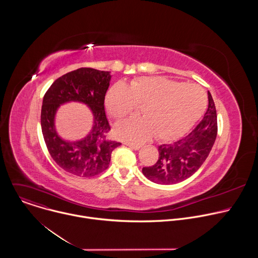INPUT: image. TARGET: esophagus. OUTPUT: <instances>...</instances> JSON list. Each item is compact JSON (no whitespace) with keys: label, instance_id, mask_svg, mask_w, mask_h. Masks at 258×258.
Segmentation results:
<instances>
[{"label":"esophagus","instance_id":"esophagus-1","mask_svg":"<svg viewBox=\"0 0 258 258\" xmlns=\"http://www.w3.org/2000/svg\"><path fill=\"white\" fill-rule=\"evenodd\" d=\"M125 145L127 146V147H130L131 149H134V150H138V149H140L141 148V145H139V144H132V143H125Z\"/></svg>","mask_w":258,"mask_h":258}]
</instances>
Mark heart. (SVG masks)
I'll return each mask as SVG.
<instances>
[{
  "mask_svg": "<svg viewBox=\"0 0 258 258\" xmlns=\"http://www.w3.org/2000/svg\"><path fill=\"white\" fill-rule=\"evenodd\" d=\"M105 104L115 120L133 114L143 106L145 117L131 118L117 128L130 141L141 142L155 133L159 140H173L189 130L202 114L206 96L197 85L182 84L165 78H141L128 86L117 83L109 89Z\"/></svg>",
  "mask_w": 258,
  "mask_h": 258,
  "instance_id": "1",
  "label": "heart"
}]
</instances>
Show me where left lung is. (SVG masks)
Masks as SVG:
<instances>
[{"label":"left lung","instance_id":"1","mask_svg":"<svg viewBox=\"0 0 258 258\" xmlns=\"http://www.w3.org/2000/svg\"><path fill=\"white\" fill-rule=\"evenodd\" d=\"M217 135L216 109L208 92V108L201 121L186 136L158 147V160L143 167L144 175L160 185H172L194 174L208 157Z\"/></svg>","mask_w":258,"mask_h":258}]
</instances>
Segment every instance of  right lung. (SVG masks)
<instances>
[{"mask_svg": "<svg viewBox=\"0 0 258 258\" xmlns=\"http://www.w3.org/2000/svg\"><path fill=\"white\" fill-rule=\"evenodd\" d=\"M111 79L109 71L82 67L57 79L44 96L41 124L47 149L54 161L65 171L83 177L95 176L106 170L112 151L121 145L110 140V125L104 101ZM69 100L87 103L94 114L92 132L82 141L70 143L56 135L53 117L59 104Z\"/></svg>", "mask_w": 258, "mask_h": 258, "instance_id": "add662e5", "label": "right lung"}]
</instances>
